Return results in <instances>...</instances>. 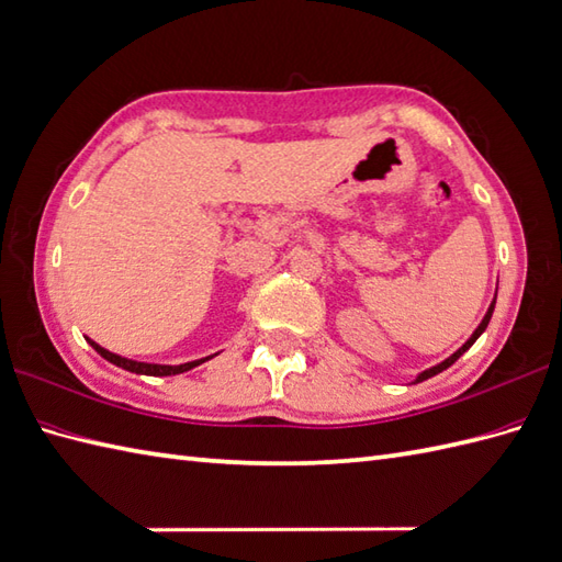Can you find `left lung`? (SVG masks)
Returning a JSON list of instances; mask_svg holds the SVG:
<instances>
[{"label":"left lung","mask_w":562,"mask_h":562,"mask_svg":"<svg viewBox=\"0 0 562 562\" xmlns=\"http://www.w3.org/2000/svg\"><path fill=\"white\" fill-rule=\"evenodd\" d=\"M493 308H495V299H493V302H491V306H488V311H486V316H484V321H481V325H479V328L474 330V335L472 337H469V340L458 349V351H454V355L452 357H448L446 361H440L438 363V367H434V369H428V371H424V373H419V375H416V383H422V381H426V378H430V375H436V373H440V371H446L448 367H452V363L454 361H458L462 355H464V351L469 349V347H472L476 340H479V335L481 333H484L486 328H488V321H491V316H493Z\"/></svg>","instance_id":"8db88e82"}]
</instances>
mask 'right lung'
<instances>
[{
	"label": "right lung",
	"instance_id": "1",
	"mask_svg": "<svg viewBox=\"0 0 562 562\" xmlns=\"http://www.w3.org/2000/svg\"><path fill=\"white\" fill-rule=\"evenodd\" d=\"M88 342L93 345V349L98 351V355H100L102 359H108L110 363H114V367L126 369V371H132V373H140V375H177V373H184V371H189V369H193V367H199V363L211 359V357H205V359H195V361L179 363V367H162V363H143V361L124 359V357H120V355H112V351L100 347V345L93 342V340H88Z\"/></svg>",
	"mask_w": 562,
	"mask_h": 562
}]
</instances>
